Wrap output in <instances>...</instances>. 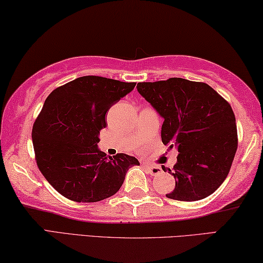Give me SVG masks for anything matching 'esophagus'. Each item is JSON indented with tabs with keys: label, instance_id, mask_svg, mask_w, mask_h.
I'll use <instances>...</instances> for the list:
<instances>
[{
	"label": "esophagus",
	"instance_id": "1",
	"mask_svg": "<svg viewBox=\"0 0 263 263\" xmlns=\"http://www.w3.org/2000/svg\"><path fill=\"white\" fill-rule=\"evenodd\" d=\"M145 168L148 170L151 176H158L162 173V168L159 166H155V165H145Z\"/></svg>",
	"mask_w": 263,
	"mask_h": 263
}]
</instances>
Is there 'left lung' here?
I'll return each mask as SVG.
<instances>
[{"mask_svg": "<svg viewBox=\"0 0 263 263\" xmlns=\"http://www.w3.org/2000/svg\"><path fill=\"white\" fill-rule=\"evenodd\" d=\"M137 91L164 118L162 141L178 149L176 179L168 199L199 201L222 185L238 148L236 117L231 105L202 82L172 77L142 82Z\"/></svg>", "mask_w": 263, "mask_h": 263, "instance_id": "1", "label": "left lung"}]
</instances>
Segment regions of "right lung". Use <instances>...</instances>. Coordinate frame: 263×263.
I'll return each instance as SVG.
<instances>
[{"instance_id":"obj_1","label":"right lung","mask_w":263,"mask_h":263,"mask_svg":"<svg viewBox=\"0 0 263 263\" xmlns=\"http://www.w3.org/2000/svg\"><path fill=\"white\" fill-rule=\"evenodd\" d=\"M136 83L83 76L50 92L32 128L36 165L60 194L75 202L114 195L130 166L126 154L110 157L98 149L106 112Z\"/></svg>"}]
</instances>
